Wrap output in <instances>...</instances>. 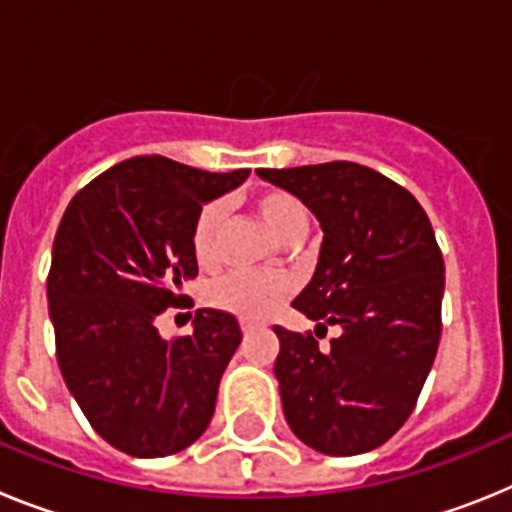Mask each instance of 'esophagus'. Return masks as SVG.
I'll return each instance as SVG.
<instances>
[{
  "label": "esophagus",
  "instance_id": "34e87169",
  "mask_svg": "<svg viewBox=\"0 0 512 512\" xmlns=\"http://www.w3.org/2000/svg\"><path fill=\"white\" fill-rule=\"evenodd\" d=\"M261 328V325L259 323H251V320H243V323H241V330H243V333H246V336H248V333H253V330H259Z\"/></svg>",
  "mask_w": 512,
  "mask_h": 512
}]
</instances>
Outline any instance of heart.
I'll return each mask as SVG.
<instances>
[{
    "label": "heart",
    "instance_id": "heart-1",
    "mask_svg": "<svg viewBox=\"0 0 512 512\" xmlns=\"http://www.w3.org/2000/svg\"><path fill=\"white\" fill-rule=\"evenodd\" d=\"M256 212L274 241L284 243L305 238L310 228L305 205L287 192H264L256 200ZM223 225V205L210 202L200 210L192 228V251L197 264L210 266L215 261L217 230ZM287 282L277 277H253V274H230L210 289V302L217 310L230 312L235 318L264 320L277 310L287 295Z\"/></svg>",
    "mask_w": 512,
    "mask_h": 512
}]
</instances>
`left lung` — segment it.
Wrapping results in <instances>:
<instances>
[{"mask_svg": "<svg viewBox=\"0 0 512 512\" xmlns=\"http://www.w3.org/2000/svg\"><path fill=\"white\" fill-rule=\"evenodd\" d=\"M323 230L315 274L292 307L342 333L330 349L274 325L284 418L305 446L356 456L410 418L441 338L443 256L408 189L366 166L330 161L259 169Z\"/></svg>", "mask_w": 512, "mask_h": 512, "instance_id": "obj_1", "label": "left lung"}]
</instances>
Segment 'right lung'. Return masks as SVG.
Wrapping results in <instances>:
<instances>
[{
	"mask_svg": "<svg viewBox=\"0 0 512 512\" xmlns=\"http://www.w3.org/2000/svg\"><path fill=\"white\" fill-rule=\"evenodd\" d=\"M251 171L192 169L164 156L112 166L69 202L53 241L48 312L63 382L104 441L138 459L192 446L210 425L238 320L197 310L192 336L166 341L156 318L197 277L202 205Z\"/></svg>",
	"mask_w": 512,
	"mask_h": 512,
	"instance_id": "right-lung-1",
	"label": "right lung"
}]
</instances>
